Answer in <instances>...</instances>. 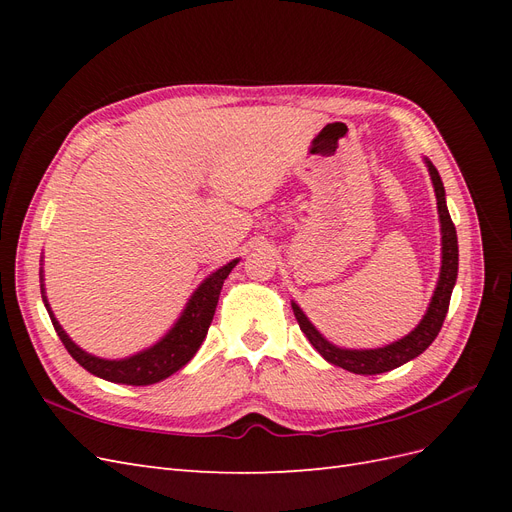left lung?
<instances>
[{
  "mask_svg": "<svg viewBox=\"0 0 512 512\" xmlns=\"http://www.w3.org/2000/svg\"><path fill=\"white\" fill-rule=\"evenodd\" d=\"M427 170L431 175L433 183V192H436L438 200V215H440V230H442V267H440V280L436 290H433L431 303L427 307V314L423 320L418 322V327L408 333L406 337L397 339V342L384 346V348H374V350H348V348H337L331 344L329 339H324L322 333L314 327L309 318L303 314V309L292 301V312L297 316V322L305 337L322 356L324 361H329L337 367L348 369L352 374H363V376H374V374H384V371H391L399 365H404L412 359H416L418 354H423L433 339L438 337L442 322L448 312V303H451V294L457 282V269H459V247H457V230L455 224L448 215L446 207V194H444V185L440 179L438 168L433 166L425 158Z\"/></svg>",
  "mask_w": 512,
  "mask_h": 512,
  "instance_id": "8db88e82",
  "label": "left lung"
}]
</instances>
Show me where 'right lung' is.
I'll return each mask as SVG.
<instances>
[{
	"label": "right lung",
	"instance_id": "right-lung-1",
	"mask_svg": "<svg viewBox=\"0 0 512 512\" xmlns=\"http://www.w3.org/2000/svg\"><path fill=\"white\" fill-rule=\"evenodd\" d=\"M237 262L239 258L220 267L194 290L188 305L183 309V314L175 322V327L170 329L158 344H153L151 348L136 352L128 356V359H119V361L100 359V356L89 354L83 348L76 346L68 337V333L61 329L57 318L53 316L51 305L46 301V294H44V284H40V292H42L46 312L51 316V322L61 339V344L66 346V350L70 352V356L76 363L85 367L89 374H94L108 382L147 386L173 376L175 371H179L183 365H188L192 361V356L198 352L200 344H203V339L207 337L224 280L228 277V273L237 267ZM40 280H42V271H40Z\"/></svg>",
	"mask_w": 512,
	"mask_h": 512
}]
</instances>
